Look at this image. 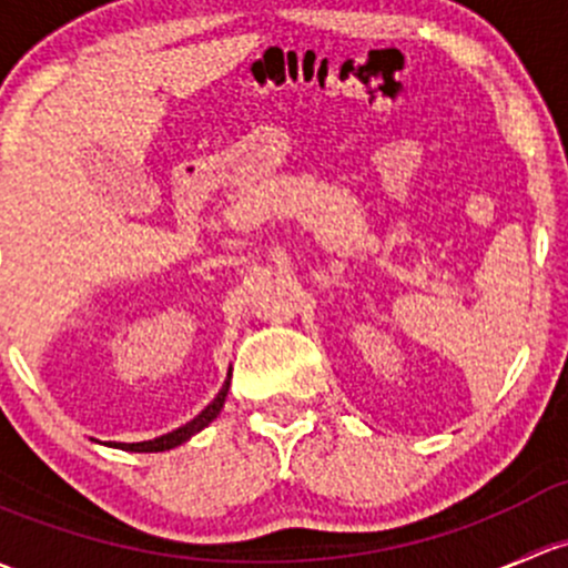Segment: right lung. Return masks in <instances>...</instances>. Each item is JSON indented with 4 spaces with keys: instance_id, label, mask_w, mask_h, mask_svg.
I'll return each instance as SVG.
<instances>
[{
    "instance_id": "1",
    "label": "right lung",
    "mask_w": 568,
    "mask_h": 568,
    "mask_svg": "<svg viewBox=\"0 0 568 568\" xmlns=\"http://www.w3.org/2000/svg\"><path fill=\"white\" fill-rule=\"evenodd\" d=\"M229 386H231V373H229V378H225L223 389L217 392V397H214L212 403H209L206 408L201 410L199 416H195V419H190L187 425L171 429V433L160 435V438L141 440V444H109V446H116V449H124V452H169V449H176V446H182L184 440H190L195 433H201V429L209 427L214 419H217L220 410H223V405H225V397H229Z\"/></svg>"
}]
</instances>
